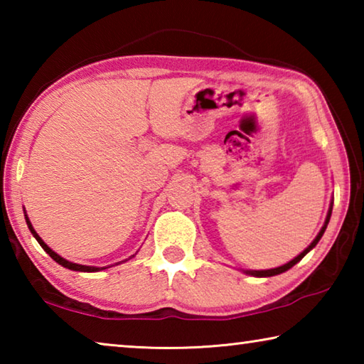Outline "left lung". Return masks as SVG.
I'll return each instance as SVG.
<instances>
[{"instance_id": "8db88e82", "label": "left lung", "mask_w": 364, "mask_h": 364, "mask_svg": "<svg viewBox=\"0 0 364 364\" xmlns=\"http://www.w3.org/2000/svg\"><path fill=\"white\" fill-rule=\"evenodd\" d=\"M331 213H332V204H331V207H329V212H328V217H326V221H324V225H323V228H321V231L318 232V236L313 239V242L308 245V247L301 252L300 255H297L294 258V260H291L289 263H286V264H282V267H278V268H271V269H247V271H244L245 274H250V276H255V278H269V276H276V274H281V273H284V271H287L289 268H292L295 263H299L301 258H304L308 252H310L313 247H315V245L319 242V239L323 237V234H324V231H326V228H328V223H329V218H331Z\"/></svg>"}]
</instances>
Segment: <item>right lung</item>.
Segmentation results:
<instances>
[{
    "label": "right lung",
    "instance_id": "obj_1",
    "mask_svg": "<svg viewBox=\"0 0 364 364\" xmlns=\"http://www.w3.org/2000/svg\"><path fill=\"white\" fill-rule=\"evenodd\" d=\"M26 221H27V226H28L30 232L33 234V237L36 239V241H38V244L41 245V247L45 249L46 254H48L49 257H51L54 262H58L59 264H63L64 268H69V269H73V271H85V273H95V271L106 269V268H97V267H86V264H78V263H72V262H69V260H65V258L58 255L56 252H54L51 247H48V245L45 244V241H43V239H41V237L38 236V234H36V231L33 230V226H32V223H30V220H28L27 215H26Z\"/></svg>",
    "mask_w": 364,
    "mask_h": 364
}]
</instances>
